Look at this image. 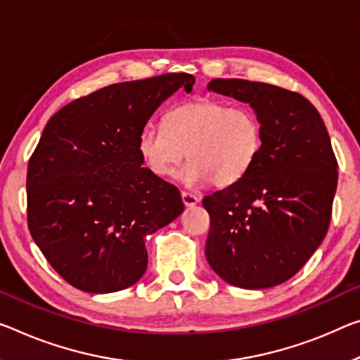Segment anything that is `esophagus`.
<instances>
[{
	"label": "esophagus",
	"mask_w": 360,
	"mask_h": 360,
	"mask_svg": "<svg viewBox=\"0 0 360 360\" xmlns=\"http://www.w3.org/2000/svg\"><path fill=\"white\" fill-rule=\"evenodd\" d=\"M181 199H184L185 206H195L199 202V198L190 191H181Z\"/></svg>",
	"instance_id": "1"
}]
</instances>
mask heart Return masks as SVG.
I'll return each mask as SVG.
<instances>
[{"label":"heart","mask_w":360,"mask_h":360,"mask_svg":"<svg viewBox=\"0 0 360 360\" xmlns=\"http://www.w3.org/2000/svg\"><path fill=\"white\" fill-rule=\"evenodd\" d=\"M164 120L165 127H143L138 151L158 176L172 175L186 154L190 162L180 180L188 186L209 180L217 186L233 185L250 172L262 151V124L248 106L193 99L170 109Z\"/></svg>","instance_id":"1"}]
</instances>
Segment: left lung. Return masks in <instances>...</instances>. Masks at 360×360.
I'll use <instances>...</instances> for the list:
<instances>
[{
	"mask_svg": "<svg viewBox=\"0 0 360 360\" xmlns=\"http://www.w3.org/2000/svg\"><path fill=\"white\" fill-rule=\"evenodd\" d=\"M207 90L250 103L262 124L257 161L202 199L211 217L206 259L226 283L261 290L290 280L328 231L338 162L319 110L286 88L215 79Z\"/></svg>",
	"mask_w": 360,
	"mask_h": 360,
	"instance_id": "obj_1",
	"label": "left lung"
}]
</instances>
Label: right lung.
I'll return each instance as SVG.
<instances>
[{
	"label": "right lung",
	"instance_id": "1",
	"mask_svg": "<svg viewBox=\"0 0 360 360\" xmlns=\"http://www.w3.org/2000/svg\"><path fill=\"white\" fill-rule=\"evenodd\" d=\"M195 77L162 74L96 90L64 106L27 167V224L43 256L86 292L129 288L148 267L145 238L184 212L176 186L143 167L138 136Z\"/></svg>",
	"mask_w": 360,
	"mask_h": 360
}]
</instances>
